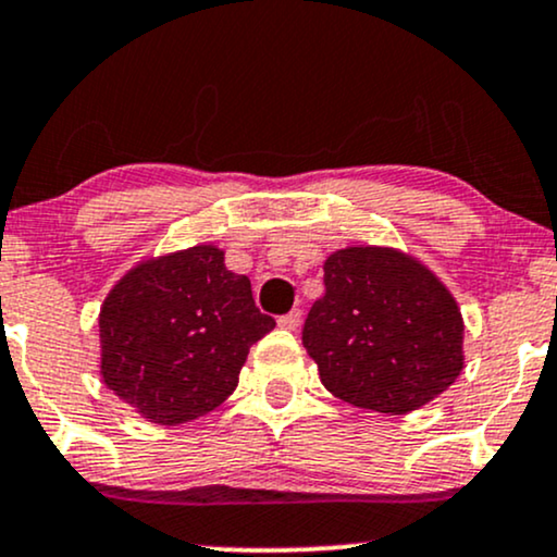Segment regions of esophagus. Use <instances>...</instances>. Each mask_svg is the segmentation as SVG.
Wrapping results in <instances>:
<instances>
[{
  "label": "esophagus",
  "mask_w": 557,
  "mask_h": 557,
  "mask_svg": "<svg viewBox=\"0 0 557 557\" xmlns=\"http://www.w3.org/2000/svg\"><path fill=\"white\" fill-rule=\"evenodd\" d=\"M277 324H280V327H283V330H298V324H300V309H293L290 314L280 317Z\"/></svg>",
  "instance_id": "obj_1"
}]
</instances>
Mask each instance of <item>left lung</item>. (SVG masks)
Here are the masks:
<instances>
[{
    "label": "left lung",
    "instance_id": "1",
    "mask_svg": "<svg viewBox=\"0 0 557 557\" xmlns=\"http://www.w3.org/2000/svg\"><path fill=\"white\" fill-rule=\"evenodd\" d=\"M324 296L304 348L335 398L411 413L463 372L458 300L424 261L393 246H348L324 259Z\"/></svg>",
    "mask_w": 557,
    "mask_h": 557
}]
</instances>
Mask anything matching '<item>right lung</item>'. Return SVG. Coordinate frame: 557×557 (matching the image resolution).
Segmentation results:
<instances>
[{
	"label": "right lung",
	"mask_w": 557,
	"mask_h": 557,
	"mask_svg": "<svg viewBox=\"0 0 557 557\" xmlns=\"http://www.w3.org/2000/svg\"><path fill=\"white\" fill-rule=\"evenodd\" d=\"M274 330L246 274L196 243L136 261L99 309L101 382L140 419L177 426L222 406L248 348Z\"/></svg>",
	"instance_id": "add662e5"
}]
</instances>
